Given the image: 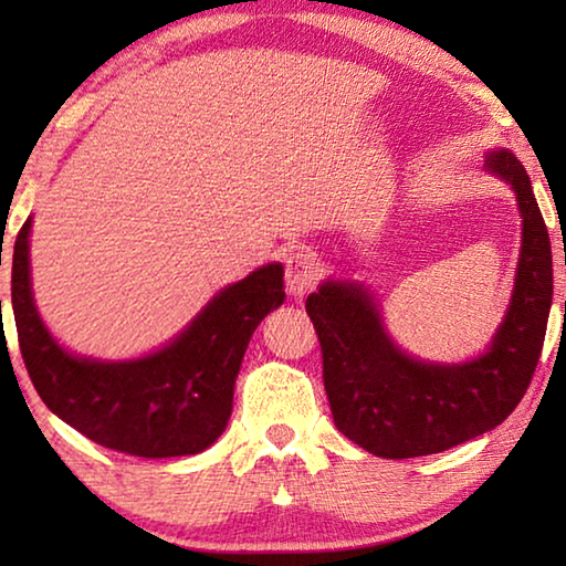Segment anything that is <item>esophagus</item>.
Returning <instances> with one entry per match:
<instances>
[{"label":"esophagus","mask_w":566,"mask_h":566,"mask_svg":"<svg viewBox=\"0 0 566 566\" xmlns=\"http://www.w3.org/2000/svg\"><path fill=\"white\" fill-rule=\"evenodd\" d=\"M322 264L312 249H294L286 260V290L294 296L312 292L319 282Z\"/></svg>","instance_id":"obj_1"}]
</instances>
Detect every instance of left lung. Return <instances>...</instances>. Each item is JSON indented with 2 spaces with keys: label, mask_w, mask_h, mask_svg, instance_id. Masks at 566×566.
<instances>
[{
  "label": "left lung",
  "mask_w": 566,
  "mask_h": 566,
  "mask_svg": "<svg viewBox=\"0 0 566 566\" xmlns=\"http://www.w3.org/2000/svg\"><path fill=\"white\" fill-rule=\"evenodd\" d=\"M486 169L516 191L524 227L510 312L484 357L454 367L405 357L381 329L377 306L354 284L327 282L306 296L334 424L377 457L437 454L490 432L534 377L552 306L549 232L522 161L502 149Z\"/></svg>",
  "instance_id": "1"
}]
</instances>
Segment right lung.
I'll return each mask as SVG.
<instances>
[{
    "instance_id": "add662e5",
    "label": "right lung",
    "mask_w": 566,
    "mask_h": 566,
    "mask_svg": "<svg viewBox=\"0 0 566 566\" xmlns=\"http://www.w3.org/2000/svg\"><path fill=\"white\" fill-rule=\"evenodd\" d=\"M30 227L27 219L14 242L12 310L24 367L44 405L122 454L185 457L212 444L232 415L234 379L256 324L284 302L282 264L227 286L161 352L104 364L72 357L44 329L30 290Z\"/></svg>"
}]
</instances>
